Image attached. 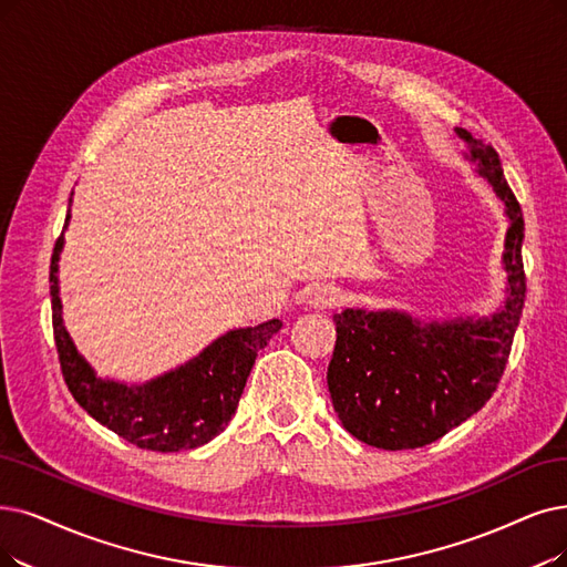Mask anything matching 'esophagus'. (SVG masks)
Here are the masks:
<instances>
[{
	"mask_svg": "<svg viewBox=\"0 0 567 567\" xmlns=\"http://www.w3.org/2000/svg\"><path fill=\"white\" fill-rule=\"evenodd\" d=\"M339 300H342V296H339V288H334L332 284L313 286L307 296L309 309H332L334 305H339Z\"/></svg>",
	"mask_w": 567,
	"mask_h": 567,
	"instance_id": "obj_1",
	"label": "esophagus"
}]
</instances>
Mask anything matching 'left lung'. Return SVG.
I'll return each mask as SVG.
<instances>
[{"label": "left lung", "instance_id": "obj_1", "mask_svg": "<svg viewBox=\"0 0 567 567\" xmlns=\"http://www.w3.org/2000/svg\"><path fill=\"white\" fill-rule=\"evenodd\" d=\"M465 161L477 165L509 220L503 269L505 300L488 316L419 319L400 309L334 313L328 365L332 406L349 433L377 449H419L477 414L497 389L526 300L524 214L501 157L463 127Z\"/></svg>", "mask_w": 567, "mask_h": 567}]
</instances>
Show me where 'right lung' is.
Segmentation results:
<instances>
[{"label": "right lung", "mask_w": 567, "mask_h": 567, "mask_svg": "<svg viewBox=\"0 0 567 567\" xmlns=\"http://www.w3.org/2000/svg\"><path fill=\"white\" fill-rule=\"evenodd\" d=\"M72 205V197H70ZM72 212H66L64 230ZM64 235L55 241L51 258L53 332L66 389L83 410L130 444L151 451L197 449L220 435L237 412L246 379L256 355L271 334L281 330L279 319L220 334L195 358L144 383H125L97 377L79 353L62 321L60 254Z\"/></svg>", "instance_id": "add662e5"}]
</instances>
